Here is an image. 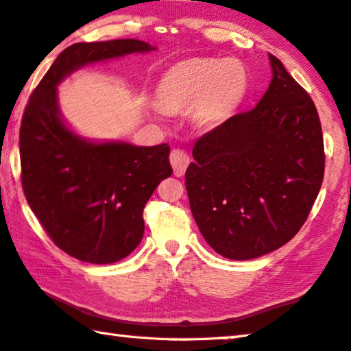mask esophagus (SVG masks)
Returning <instances> with one entry per match:
<instances>
[{"instance_id":"obj_1","label":"esophagus","mask_w":351,"mask_h":351,"mask_svg":"<svg viewBox=\"0 0 351 351\" xmlns=\"http://www.w3.org/2000/svg\"><path fill=\"white\" fill-rule=\"evenodd\" d=\"M171 165H172V169H174V174L177 177H180L185 174V171L189 165V157L185 151L182 149H172L171 151Z\"/></svg>"}]
</instances>
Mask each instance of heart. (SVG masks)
Returning a JSON list of instances; mask_svg holds the SVG:
<instances>
[{
    "mask_svg": "<svg viewBox=\"0 0 351 351\" xmlns=\"http://www.w3.org/2000/svg\"><path fill=\"white\" fill-rule=\"evenodd\" d=\"M247 86V72L239 61L193 58L171 67L156 92L163 109L179 110L193 103L195 119L213 123L237 106Z\"/></svg>",
    "mask_w": 351,
    "mask_h": 351,
    "instance_id": "1",
    "label": "heart"
}]
</instances>
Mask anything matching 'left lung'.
<instances>
[{"mask_svg":"<svg viewBox=\"0 0 351 351\" xmlns=\"http://www.w3.org/2000/svg\"><path fill=\"white\" fill-rule=\"evenodd\" d=\"M273 80L253 109L195 141L185 172L189 206L220 256L248 261L302 228L321 189L325 152L317 109L269 53Z\"/></svg>","mask_w":351,"mask_h":351,"instance_id":"8db88e82","label":"left lung"}]
</instances>
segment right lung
Returning <instances> with one entry per match:
<instances>
[{
	"label": "right lung",
	"instance_id": "add662e5",
	"mask_svg": "<svg viewBox=\"0 0 351 351\" xmlns=\"http://www.w3.org/2000/svg\"><path fill=\"white\" fill-rule=\"evenodd\" d=\"M149 51L154 47L134 38L75 43L53 61L24 109V195L52 242L78 261L114 263L137 248L146 202L172 174L171 147L80 138L61 120L57 84L84 64Z\"/></svg>",
	"mask_w": 351,
	"mask_h": 351
}]
</instances>
